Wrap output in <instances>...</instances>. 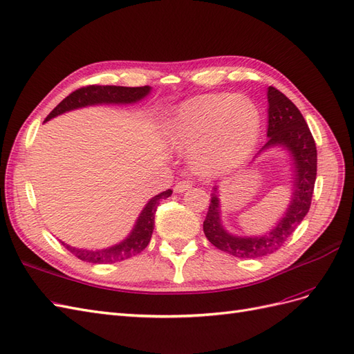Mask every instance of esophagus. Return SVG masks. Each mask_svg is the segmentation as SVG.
I'll return each mask as SVG.
<instances>
[{
    "mask_svg": "<svg viewBox=\"0 0 354 354\" xmlns=\"http://www.w3.org/2000/svg\"><path fill=\"white\" fill-rule=\"evenodd\" d=\"M191 185H193V183H191V180H180V183H178L175 185V193H178V194L185 193L188 188H191Z\"/></svg>",
    "mask_w": 354,
    "mask_h": 354,
    "instance_id": "1",
    "label": "esophagus"
}]
</instances>
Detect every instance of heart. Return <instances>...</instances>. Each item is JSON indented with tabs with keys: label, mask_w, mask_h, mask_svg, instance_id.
<instances>
[{
	"label": "heart",
	"mask_w": 354,
	"mask_h": 354,
	"mask_svg": "<svg viewBox=\"0 0 354 354\" xmlns=\"http://www.w3.org/2000/svg\"><path fill=\"white\" fill-rule=\"evenodd\" d=\"M261 113L249 99L230 93L194 97L180 104L166 132L178 149L191 151V165L201 175H227L255 149Z\"/></svg>",
	"instance_id": "1"
}]
</instances>
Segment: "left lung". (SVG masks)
I'll return each instance as SVG.
<instances>
[{
	"label": "left lung",
	"mask_w": 354,
	"mask_h": 354,
	"mask_svg": "<svg viewBox=\"0 0 354 354\" xmlns=\"http://www.w3.org/2000/svg\"><path fill=\"white\" fill-rule=\"evenodd\" d=\"M267 144L261 154L272 148L286 151L294 169V193L286 212L268 233L262 236H237L230 233L222 222L218 187L214 188L203 231L207 240L219 250L237 258H261L285 245L289 236L306 218L311 205L317 174V151L315 139L299 109L274 87H268Z\"/></svg>",
	"instance_id": "8db88e82"
}]
</instances>
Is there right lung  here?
<instances>
[{"mask_svg": "<svg viewBox=\"0 0 354 354\" xmlns=\"http://www.w3.org/2000/svg\"><path fill=\"white\" fill-rule=\"evenodd\" d=\"M151 93V87H123V86H87L78 88L75 92L66 96L52 113L46 118V121L52 120L57 115H62L69 111L95 106V105H132L145 99ZM44 121V123H46ZM171 189H166L163 193L154 196L148 200V203L140 210V214L135 222V225L130 231L129 236L118 243L104 248V249H80L75 246L66 245L62 241V245L74 254L77 258L92 264H113L135 257L142 252L151 240L154 230V215L157 206L161 200L170 197Z\"/></svg>", "mask_w": 354, "mask_h": 354, "instance_id": "right-lung-1", "label": "right lung"}]
</instances>
